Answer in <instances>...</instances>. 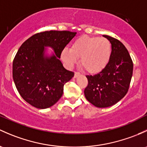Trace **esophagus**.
I'll use <instances>...</instances> for the list:
<instances>
[{
    "mask_svg": "<svg viewBox=\"0 0 147 147\" xmlns=\"http://www.w3.org/2000/svg\"><path fill=\"white\" fill-rule=\"evenodd\" d=\"M80 75H81V74H80V72H75V78H78V77L80 76Z\"/></svg>",
    "mask_w": 147,
    "mask_h": 147,
    "instance_id": "obj_1",
    "label": "esophagus"
}]
</instances>
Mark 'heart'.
Masks as SVG:
<instances>
[{"label":"heart","mask_w":147,"mask_h":147,"mask_svg":"<svg viewBox=\"0 0 147 147\" xmlns=\"http://www.w3.org/2000/svg\"><path fill=\"white\" fill-rule=\"evenodd\" d=\"M112 46L108 38L82 36L74 41L70 49H63L61 58L69 67L73 66L80 58V65L84 70L96 74L109 64Z\"/></svg>","instance_id":"heart-1"}]
</instances>
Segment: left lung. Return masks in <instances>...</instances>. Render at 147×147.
<instances>
[{
    "mask_svg": "<svg viewBox=\"0 0 147 147\" xmlns=\"http://www.w3.org/2000/svg\"><path fill=\"white\" fill-rule=\"evenodd\" d=\"M112 52L109 64L96 75H86L88 84L84 95L88 101L98 108L113 106L126 95L133 72V63L125 46L108 35Z\"/></svg>",
    "mask_w": 147,
    "mask_h": 147,
    "instance_id": "left-lung-1",
    "label": "left lung"
}]
</instances>
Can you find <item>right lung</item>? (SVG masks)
Segmentation results:
<instances>
[{
    "mask_svg": "<svg viewBox=\"0 0 147 147\" xmlns=\"http://www.w3.org/2000/svg\"><path fill=\"white\" fill-rule=\"evenodd\" d=\"M76 32L46 31L26 40L12 63V78L23 99L40 109L53 106L63 93V86L74 76L59 60L63 49ZM44 46H51L56 55H43Z\"/></svg>",
    "mask_w": 147,
    "mask_h": 147,
    "instance_id": "1",
    "label": "right lung"
}]
</instances>
